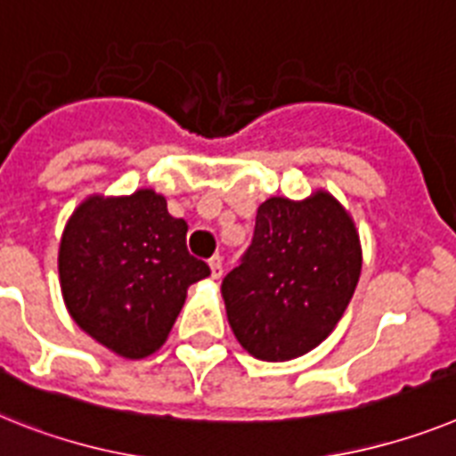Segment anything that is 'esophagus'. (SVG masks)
Here are the masks:
<instances>
[{
  "instance_id": "34e87169",
  "label": "esophagus",
  "mask_w": 456,
  "mask_h": 456,
  "mask_svg": "<svg viewBox=\"0 0 456 456\" xmlns=\"http://www.w3.org/2000/svg\"><path fill=\"white\" fill-rule=\"evenodd\" d=\"M208 266H210V275H213V278H222V257H210V262H208Z\"/></svg>"
}]
</instances>
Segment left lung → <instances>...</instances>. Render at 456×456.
Listing matches in <instances>:
<instances>
[{"label": "left lung", "instance_id": "left-lung-1", "mask_svg": "<svg viewBox=\"0 0 456 456\" xmlns=\"http://www.w3.org/2000/svg\"><path fill=\"white\" fill-rule=\"evenodd\" d=\"M359 273L357 229L331 194L266 199L250 248L222 281L232 331L264 362L301 357L334 331Z\"/></svg>", "mask_w": 456, "mask_h": 456}]
</instances>
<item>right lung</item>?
<instances>
[{"label": "right lung", "instance_id": "obj_1", "mask_svg": "<svg viewBox=\"0 0 456 456\" xmlns=\"http://www.w3.org/2000/svg\"><path fill=\"white\" fill-rule=\"evenodd\" d=\"M187 222L169 216L152 190L86 199L60 240V285L69 315L120 357L164 346L187 287L210 275L187 252Z\"/></svg>", "mask_w": 456, "mask_h": 456}]
</instances>
